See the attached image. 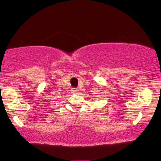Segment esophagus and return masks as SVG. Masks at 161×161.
I'll list each match as a JSON object with an SVG mask.
<instances>
[{
    "mask_svg": "<svg viewBox=\"0 0 161 161\" xmlns=\"http://www.w3.org/2000/svg\"><path fill=\"white\" fill-rule=\"evenodd\" d=\"M71 92H72V93H75V94H77V93H79V90H78L77 89H72Z\"/></svg>",
    "mask_w": 161,
    "mask_h": 161,
    "instance_id": "esophagus-1",
    "label": "esophagus"
}]
</instances>
